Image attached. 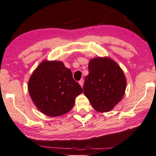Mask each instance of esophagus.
I'll return each instance as SVG.
<instances>
[{
	"instance_id": "obj_1",
	"label": "esophagus",
	"mask_w": 156,
	"mask_h": 156,
	"mask_svg": "<svg viewBox=\"0 0 156 156\" xmlns=\"http://www.w3.org/2000/svg\"><path fill=\"white\" fill-rule=\"evenodd\" d=\"M79 84H80V86L82 87H83V84H84V80H83V79L80 80V82H79Z\"/></svg>"
}]
</instances>
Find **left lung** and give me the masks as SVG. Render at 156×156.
<instances>
[{
    "label": "left lung",
    "instance_id": "obj_1",
    "mask_svg": "<svg viewBox=\"0 0 156 156\" xmlns=\"http://www.w3.org/2000/svg\"><path fill=\"white\" fill-rule=\"evenodd\" d=\"M85 76L84 94L96 111L106 112L120 102L126 89V78L122 69L108 57L90 61Z\"/></svg>",
    "mask_w": 156,
    "mask_h": 156
}]
</instances>
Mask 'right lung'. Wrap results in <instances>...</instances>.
Masks as SVG:
<instances>
[{
	"instance_id": "add662e5",
	"label": "right lung",
	"mask_w": 156,
	"mask_h": 156,
	"mask_svg": "<svg viewBox=\"0 0 156 156\" xmlns=\"http://www.w3.org/2000/svg\"><path fill=\"white\" fill-rule=\"evenodd\" d=\"M28 90L32 101L44 115L57 117L69 112L81 86L60 61L44 60L31 74Z\"/></svg>"
}]
</instances>
